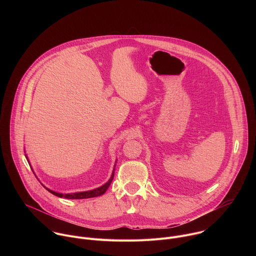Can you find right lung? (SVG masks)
Returning a JSON list of instances; mask_svg holds the SVG:
<instances>
[{"mask_svg": "<svg viewBox=\"0 0 256 256\" xmlns=\"http://www.w3.org/2000/svg\"><path fill=\"white\" fill-rule=\"evenodd\" d=\"M28 163H29V160H28V157L27 155H25ZM116 165L114 164V168H116ZM31 167V166H30ZM114 171H112V174L110 176V178H109V180L106 182L105 184L95 188V190H88V192H74V194H60V192H54L48 188H46L42 184V186L46 188V190H48L50 194H54L56 196H58V198H70V200H82V198H95V196H102L106 190L107 188H109V186H110V184L112 182V179H114ZM33 171V170H32ZM34 173V172H33ZM35 175V174H34Z\"/></svg>", "mask_w": 256, "mask_h": 256, "instance_id": "obj_1", "label": "right lung"}]
</instances>
